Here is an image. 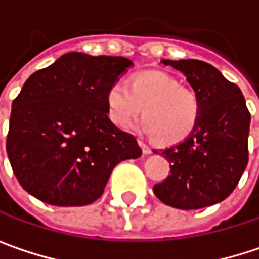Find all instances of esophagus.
I'll return each instance as SVG.
<instances>
[{
	"label": "esophagus",
	"instance_id": "obj_1",
	"mask_svg": "<svg viewBox=\"0 0 259 259\" xmlns=\"http://www.w3.org/2000/svg\"><path fill=\"white\" fill-rule=\"evenodd\" d=\"M139 145H141V148H142V153H144V154H150V153H153V150H151V148H150L144 141H139Z\"/></svg>",
	"mask_w": 259,
	"mask_h": 259
}]
</instances>
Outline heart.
I'll return each mask as SVG.
<instances>
[{
	"label": "heart",
	"mask_w": 259,
	"mask_h": 259,
	"mask_svg": "<svg viewBox=\"0 0 259 259\" xmlns=\"http://www.w3.org/2000/svg\"><path fill=\"white\" fill-rule=\"evenodd\" d=\"M141 132L156 136L162 144H179L187 139L201 117L199 94L176 76L165 72H142L130 83L114 82L106 91V111L109 120L126 129L141 115Z\"/></svg>",
	"instance_id": "heart-1"
}]
</instances>
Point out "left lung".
<instances>
[{
	"label": "left lung",
	"mask_w": 259,
	"mask_h": 259,
	"mask_svg": "<svg viewBox=\"0 0 259 259\" xmlns=\"http://www.w3.org/2000/svg\"><path fill=\"white\" fill-rule=\"evenodd\" d=\"M181 72L201 97V117L183 142L165 148L171 174L154 184V195L166 205L198 210L228 198L249 160L250 112L240 88L199 60H162ZM157 153V151H156Z\"/></svg>",
	"instance_id": "8db88e82"
}]
</instances>
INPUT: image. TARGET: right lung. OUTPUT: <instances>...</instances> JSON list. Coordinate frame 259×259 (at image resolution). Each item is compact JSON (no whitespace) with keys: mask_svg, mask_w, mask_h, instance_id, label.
Wrapping results in <instances>:
<instances>
[{"mask_svg":"<svg viewBox=\"0 0 259 259\" xmlns=\"http://www.w3.org/2000/svg\"><path fill=\"white\" fill-rule=\"evenodd\" d=\"M130 66L123 57L70 52L26 79L12 103L6 148L29 195L58 207L91 204L121 160L142 154L106 111L108 88Z\"/></svg>","mask_w":259,"mask_h":259,"instance_id":"obj_1","label":"right lung"}]
</instances>
